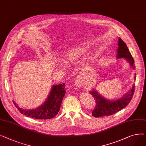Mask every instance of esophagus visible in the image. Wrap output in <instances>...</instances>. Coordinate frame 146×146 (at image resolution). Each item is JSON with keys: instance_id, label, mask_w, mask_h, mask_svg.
I'll list each match as a JSON object with an SVG mask.
<instances>
[{"instance_id": "obj_1", "label": "esophagus", "mask_w": 146, "mask_h": 146, "mask_svg": "<svg viewBox=\"0 0 146 146\" xmlns=\"http://www.w3.org/2000/svg\"><path fill=\"white\" fill-rule=\"evenodd\" d=\"M74 85L76 87H79V88L83 86V82L82 80L80 78H76V79L74 82Z\"/></svg>"}]
</instances>
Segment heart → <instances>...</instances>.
<instances>
[{"mask_svg": "<svg viewBox=\"0 0 146 146\" xmlns=\"http://www.w3.org/2000/svg\"><path fill=\"white\" fill-rule=\"evenodd\" d=\"M85 50H86L85 47H83V46H81V47H79L73 48L68 50L67 51L66 55L69 61H72V62H73V61L77 60L79 58V56L83 52H85Z\"/></svg>", "mask_w": 146, "mask_h": 146, "instance_id": "1", "label": "heart"}]
</instances>
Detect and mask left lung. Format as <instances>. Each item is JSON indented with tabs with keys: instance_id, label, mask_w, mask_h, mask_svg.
<instances>
[{
	"instance_id": "left-lung-1",
	"label": "left lung",
	"mask_w": 146,
	"mask_h": 146,
	"mask_svg": "<svg viewBox=\"0 0 146 146\" xmlns=\"http://www.w3.org/2000/svg\"><path fill=\"white\" fill-rule=\"evenodd\" d=\"M117 53V58H125L133 69H135L134 60L129 51L126 44L120 38H119L118 40ZM134 86H133L129 93L125 95L124 97L115 101L106 100L99 95L96 91H91L90 93L94 97L96 101V106L92 112V116L96 118L110 116L125 108L132 99L134 92Z\"/></svg>"
}]
</instances>
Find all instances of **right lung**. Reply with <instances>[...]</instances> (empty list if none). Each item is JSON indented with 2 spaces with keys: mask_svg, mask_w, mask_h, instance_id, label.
<instances>
[{
  "mask_svg": "<svg viewBox=\"0 0 146 146\" xmlns=\"http://www.w3.org/2000/svg\"><path fill=\"white\" fill-rule=\"evenodd\" d=\"M65 84L52 86L46 101L40 107L33 110H24L13 103L19 112L27 117L37 119H48L55 117L59 112L61 102L66 94Z\"/></svg>",
  "mask_w": 146,
  "mask_h": 146,
  "instance_id": "add662e5",
  "label": "right lung"
}]
</instances>
